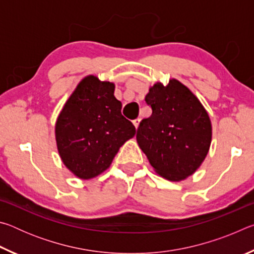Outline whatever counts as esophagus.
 Instances as JSON below:
<instances>
[{
  "label": "esophagus",
  "mask_w": 254,
  "mask_h": 254,
  "mask_svg": "<svg viewBox=\"0 0 254 254\" xmlns=\"http://www.w3.org/2000/svg\"><path fill=\"white\" fill-rule=\"evenodd\" d=\"M140 121H141V120L140 119H135L134 120V121H133V124H134V127L137 128V127H139V126H140Z\"/></svg>",
  "instance_id": "34e87169"
}]
</instances>
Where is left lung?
<instances>
[{
	"label": "left lung",
	"instance_id": "obj_1",
	"mask_svg": "<svg viewBox=\"0 0 254 254\" xmlns=\"http://www.w3.org/2000/svg\"><path fill=\"white\" fill-rule=\"evenodd\" d=\"M145 103L151 117L136 132L140 149L153 170L170 182H182L199 168L212 142V123L197 96L178 79L149 88Z\"/></svg>",
	"mask_w": 254,
	"mask_h": 254
}]
</instances>
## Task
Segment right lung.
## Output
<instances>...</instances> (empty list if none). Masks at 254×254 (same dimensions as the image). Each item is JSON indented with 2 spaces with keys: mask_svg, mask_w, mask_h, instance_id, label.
<instances>
[{
  "mask_svg": "<svg viewBox=\"0 0 254 254\" xmlns=\"http://www.w3.org/2000/svg\"><path fill=\"white\" fill-rule=\"evenodd\" d=\"M115 84L88 75L68 97L57 118L55 136L60 159L77 178L93 179L110 168L120 148L135 135L121 114Z\"/></svg>",
  "mask_w": 254,
  "mask_h": 254,
  "instance_id": "right-lung-1",
  "label": "right lung"
}]
</instances>
